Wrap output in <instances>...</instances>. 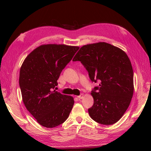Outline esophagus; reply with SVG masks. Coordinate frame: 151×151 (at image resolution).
Listing matches in <instances>:
<instances>
[{"instance_id":"1","label":"esophagus","mask_w":151,"mask_h":151,"mask_svg":"<svg viewBox=\"0 0 151 151\" xmlns=\"http://www.w3.org/2000/svg\"><path fill=\"white\" fill-rule=\"evenodd\" d=\"M83 96H84V95L83 94H81V95H79V96H77V98L78 99H82L83 98Z\"/></svg>"}]
</instances>
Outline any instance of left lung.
I'll list each match as a JSON object with an SVG mask.
<instances>
[{
    "mask_svg": "<svg viewBox=\"0 0 151 151\" xmlns=\"http://www.w3.org/2000/svg\"><path fill=\"white\" fill-rule=\"evenodd\" d=\"M72 61H80L90 79L100 81L91 91L93 106L88 109L93 120L103 125L116 123L129 108L134 94V72L127 53L105 42L84 45Z\"/></svg>",
    "mask_w": 151,
    "mask_h": 151,
    "instance_id": "1",
    "label": "left lung"
}]
</instances>
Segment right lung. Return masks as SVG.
Returning <instances> with one entry per match:
<instances>
[{
  "label": "right lung",
  "instance_id": "add662e5",
  "mask_svg": "<svg viewBox=\"0 0 151 151\" xmlns=\"http://www.w3.org/2000/svg\"><path fill=\"white\" fill-rule=\"evenodd\" d=\"M79 48L63 44L42 45L22 63L19 79L22 101L41 125L55 127L69 116L74 98L53 89L62 70Z\"/></svg>",
  "mask_w": 151,
  "mask_h": 151
}]
</instances>
